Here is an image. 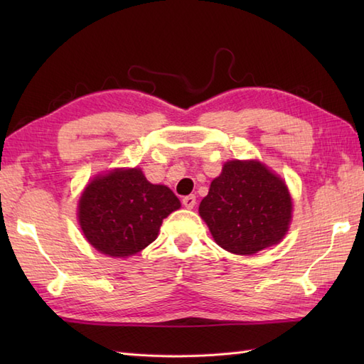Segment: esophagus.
Listing matches in <instances>:
<instances>
[{"mask_svg": "<svg viewBox=\"0 0 364 364\" xmlns=\"http://www.w3.org/2000/svg\"><path fill=\"white\" fill-rule=\"evenodd\" d=\"M196 203H197V198H196V196H188V197H184L183 198V205L188 208V210H192V208L196 206Z\"/></svg>", "mask_w": 364, "mask_h": 364, "instance_id": "34e87169", "label": "esophagus"}]
</instances>
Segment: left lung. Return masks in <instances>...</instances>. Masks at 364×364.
<instances>
[{
    "label": "left lung",
    "instance_id": "left-lung-1",
    "mask_svg": "<svg viewBox=\"0 0 364 364\" xmlns=\"http://www.w3.org/2000/svg\"><path fill=\"white\" fill-rule=\"evenodd\" d=\"M291 211L284 181L258 161L227 162L198 208L214 241L236 255L280 242Z\"/></svg>",
    "mask_w": 364,
    "mask_h": 364
}]
</instances>
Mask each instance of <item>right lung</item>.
<instances>
[{"mask_svg": "<svg viewBox=\"0 0 364 364\" xmlns=\"http://www.w3.org/2000/svg\"><path fill=\"white\" fill-rule=\"evenodd\" d=\"M181 206L172 191L146 181L139 168L114 170L87 184L80 225L87 241L109 257H129L158 236L162 220Z\"/></svg>", "mask_w": 364, "mask_h": 364, "instance_id": "right-lung-1", "label": "right lung"}]
</instances>
